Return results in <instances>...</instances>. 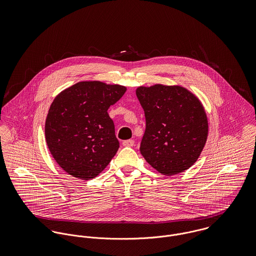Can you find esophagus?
Segmentation results:
<instances>
[{"label": "esophagus", "instance_id": "obj_1", "mask_svg": "<svg viewBox=\"0 0 256 256\" xmlns=\"http://www.w3.org/2000/svg\"><path fill=\"white\" fill-rule=\"evenodd\" d=\"M134 144H135V142H134V140H132V139H130V140H126V141H123V143H122V145L125 146H134Z\"/></svg>", "mask_w": 256, "mask_h": 256}]
</instances>
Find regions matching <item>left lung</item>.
I'll return each mask as SVG.
<instances>
[{"label": "left lung", "mask_w": 256, "mask_h": 256, "mask_svg": "<svg viewBox=\"0 0 256 256\" xmlns=\"http://www.w3.org/2000/svg\"><path fill=\"white\" fill-rule=\"evenodd\" d=\"M146 130L140 152L158 172L172 176L198 160L208 137V120L201 102L180 86H139Z\"/></svg>", "instance_id": "left-lung-1"}]
</instances>
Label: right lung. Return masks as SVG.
Listing matches in <instances>:
<instances>
[{"label": "right lung", "mask_w": 256, "mask_h": 256, "mask_svg": "<svg viewBox=\"0 0 256 256\" xmlns=\"http://www.w3.org/2000/svg\"><path fill=\"white\" fill-rule=\"evenodd\" d=\"M120 84L80 82L53 100L45 121V139L56 162L74 178L98 176L119 148L108 110L125 94Z\"/></svg>", "instance_id": "obj_1"}]
</instances>
